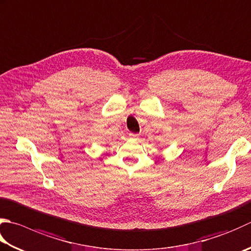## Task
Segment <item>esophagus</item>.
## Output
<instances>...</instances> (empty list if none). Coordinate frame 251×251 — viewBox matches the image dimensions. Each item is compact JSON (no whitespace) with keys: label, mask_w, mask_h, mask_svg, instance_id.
<instances>
[{"label":"esophagus","mask_w":251,"mask_h":251,"mask_svg":"<svg viewBox=\"0 0 251 251\" xmlns=\"http://www.w3.org/2000/svg\"><path fill=\"white\" fill-rule=\"evenodd\" d=\"M129 138L132 140H137L139 138V135L138 134H134V132H130L129 134Z\"/></svg>","instance_id":"esophagus-1"}]
</instances>
